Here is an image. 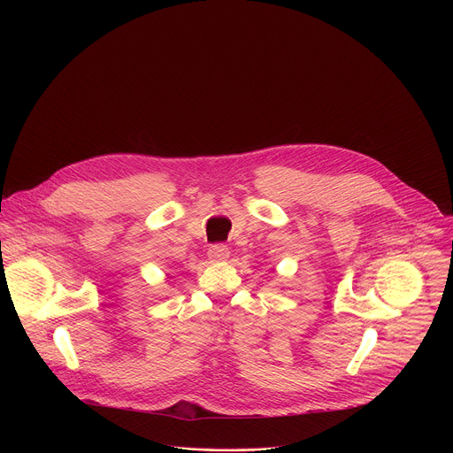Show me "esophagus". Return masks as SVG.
I'll use <instances>...</instances> for the list:
<instances>
[{
	"label": "esophagus",
	"instance_id": "esophagus-1",
	"mask_svg": "<svg viewBox=\"0 0 453 453\" xmlns=\"http://www.w3.org/2000/svg\"><path fill=\"white\" fill-rule=\"evenodd\" d=\"M208 256H210V260H213V262H222L229 256V247L224 245V243H213L208 249Z\"/></svg>",
	"mask_w": 453,
	"mask_h": 453
}]
</instances>
